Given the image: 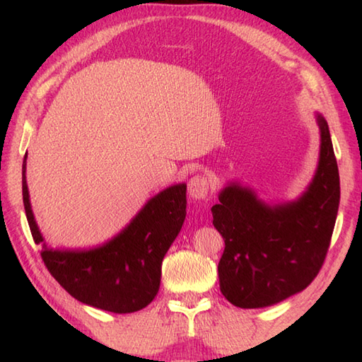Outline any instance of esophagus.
<instances>
[{"instance_id":"34e87169","label":"esophagus","mask_w":362,"mask_h":362,"mask_svg":"<svg viewBox=\"0 0 362 362\" xmlns=\"http://www.w3.org/2000/svg\"><path fill=\"white\" fill-rule=\"evenodd\" d=\"M209 191H210V182L206 179V175L197 174L194 177H191L188 182V193L191 199H194V201H201V199H205L209 196Z\"/></svg>"}]
</instances>
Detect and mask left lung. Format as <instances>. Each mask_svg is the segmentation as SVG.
Instances as JSON below:
<instances>
[{"instance_id":"8db88e82","label":"left lung","mask_w":362,"mask_h":362,"mask_svg":"<svg viewBox=\"0 0 362 362\" xmlns=\"http://www.w3.org/2000/svg\"><path fill=\"white\" fill-rule=\"evenodd\" d=\"M319 165L297 201L269 205L232 182L211 206L213 226L224 238L219 286L238 308H264L303 291L316 279L332 241L339 209V171L325 118Z\"/></svg>"}]
</instances>
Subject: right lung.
<instances>
[{"label":"right lung","instance_id":"1","mask_svg":"<svg viewBox=\"0 0 362 362\" xmlns=\"http://www.w3.org/2000/svg\"><path fill=\"white\" fill-rule=\"evenodd\" d=\"M26 158L23 204L35 244L49 274L79 302L110 313H135L157 296L161 261L187 216V185L177 183L149 199L130 224L110 241L88 250H60L45 244L29 202Z\"/></svg>","mask_w":362,"mask_h":362}]
</instances>
